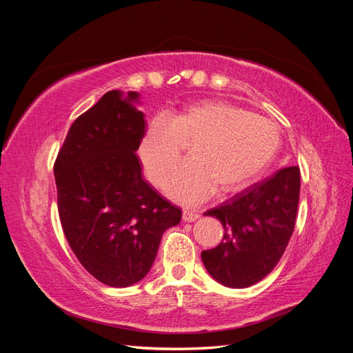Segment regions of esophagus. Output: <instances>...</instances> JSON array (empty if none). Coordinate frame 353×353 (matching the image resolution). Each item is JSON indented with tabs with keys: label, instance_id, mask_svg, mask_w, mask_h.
I'll use <instances>...</instances> for the list:
<instances>
[{
	"label": "esophagus",
	"instance_id": "esophagus-1",
	"mask_svg": "<svg viewBox=\"0 0 353 353\" xmlns=\"http://www.w3.org/2000/svg\"><path fill=\"white\" fill-rule=\"evenodd\" d=\"M183 219L185 222H194L196 219H199V213L193 212V210H188V209H184L183 212Z\"/></svg>",
	"mask_w": 353,
	"mask_h": 353
}]
</instances>
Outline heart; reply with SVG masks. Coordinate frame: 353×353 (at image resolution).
I'll return each instance as SVG.
<instances>
[{
  "label": "heart",
  "mask_w": 353,
  "mask_h": 353,
  "mask_svg": "<svg viewBox=\"0 0 353 353\" xmlns=\"http://www.w3.org/2000/svg\"><path fill=\"white\" fill-rule=\"evenodd\" d=\"M183 143L192 144L190 160L171 173ZM279 147L280 132L270 119L230 101L203 100L169 113L168 119H154L138 152L154 184L167 178L168 197L196 205L213 191L231 193L249 184L272 162Z\"/></svg>",
  "instance_id": "heart-1"
}]
</instances>
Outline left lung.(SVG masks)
<instances>
[{"mask_svg":"<svg viewBox=\"0 0 353 353\" xmlns=\"http://www.w3.org/2000/svg\"><path fill=\"white\" fill-rule=\"evenodd\" d=\"M301 193V170L287 166L205 212L221 221L223 239L201 261L213 280L244 288L265 279L290 240Z\"/></svg>","mask_w":353,"mask_h":353,"instance_id":"left-lung-1","label":"left lung"}]
</instances>
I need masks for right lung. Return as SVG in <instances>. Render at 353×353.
I'll return each mask as SVG.
<instances>
[{
  "label": "right lung",
  "mask_w": 353,
  "mask_h": 353,
  "mask_svg": "<svg viewBox=\"0 0 353 353\" xmlns=\"http://www.w3.org/2000/svg\"><path fill=\"white\" fill-rule=\"evenodd\" d=\"M140 94L105 92L73 122L54 178L63 231L78 261L110 287L141 281L163 232L183 212L141 175L135 152L145 134Z\"/></svg>",
  "instance_id": "add662e5"
}]
</instances>
